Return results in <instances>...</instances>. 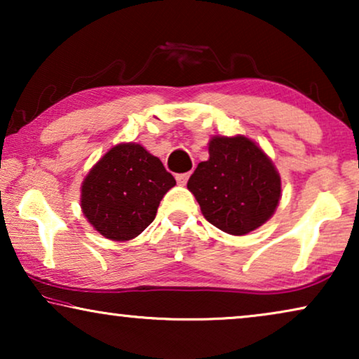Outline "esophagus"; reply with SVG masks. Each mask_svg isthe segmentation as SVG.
Instances as JSON below:
<instances>
[{
  "mask_svg": "<svg viewBox=\"0 0 359 359\" xmlns=\"http://www.w3.org/2000/svg\"><path fill=\"white\" fill-rule=\"evenodd\" d=\"M189 171H188V173H178V175H176V181H178V183L180 184H186V183H188V180H189Z\"/></svg>",
  "mask_w": 359,
  "mask_h": 359,
  "instance_id": "34e87169",
  "label": "esophagus"
}]
</instances>
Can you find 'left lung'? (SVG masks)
I'll list each match as a JSON object with an SVG mask.
<instances>
[{
  "instance_id": "1",
  "label": "left lung",
  "mask_w": 359,
  "mask_h": 359,
  "mask_svg": "<svg viewBox=\"0 0 359 359\" xmlns=\"http://www.w3.org/2000/svg\"><path fill=\"white\" fill-rule=\"evenodd\" d=\"M204 217L230 235H245L271 217L281 178L271 160L247 137H214L209 160L188 181Z\"/></svg>"
}]
</instances>
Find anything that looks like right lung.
Listing matches in <instances>:
<instances>
[{"instance_id":"1","label":"right lung","mask_w":359,"mask_h":359,"mask_svg":"<svg viewBox=\"0 0 359 359\" xmlns=\"http://www.w3.org/2000/svg\"><path fill=\"white\" fill-rule=\"evenodd\" d=\"M176 181L139 144H121L97 161L81 186V209L111 240H130L154 222L166 191Z\"/></svg>"}]
</instances>
